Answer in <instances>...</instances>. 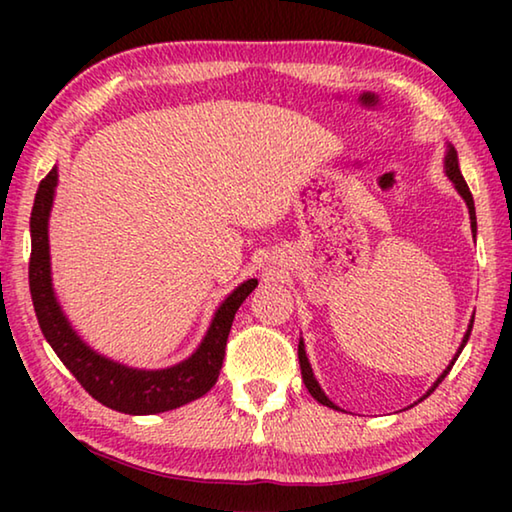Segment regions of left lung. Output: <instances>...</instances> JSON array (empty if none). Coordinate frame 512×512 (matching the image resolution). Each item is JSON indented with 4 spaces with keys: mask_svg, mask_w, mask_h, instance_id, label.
I'll return each mask as SVG.
<instances>
[{
    "mask_svg": "<svg viewBox=\"0 0 512 512\" xmlns=\"http://www.w3.org/2000/svg\"><path fill=\"white\" fill-rule=\"evenodd\" d=\"M58 185V169H51L40 180L36 201L31 210V259H29V289L38 325L47 343L54 348L58 359L72 372L76 381L94 400L108 409L128 415L162 413L178 409L192 400L203 397L216 384L221 370V350L228 341L232 318L241 302L250 293V282L241 284L216 311L205 341L192 357L162 370H140L124 366L97 350H92L60 309L54 287H51L49 262V212L54 205ZM476 230V216H474ZM305 386L314 397V375L305 372Z\"/></svg>",
    "mask_w": 512,
    "mask_h": 512,
    "instance_id": "obj_1",
    "label": "left lung"
}]
</instances>
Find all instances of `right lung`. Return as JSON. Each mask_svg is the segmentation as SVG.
<instances>
[{"mask_svg":"<svg viewBox=\"0 0 512 512\" xmlns=\"http://www.w3.org/2000/svg\"><path fill=\"white\" fill-rule=\"evenodd\" d=\"M445 171H447V176H449V180H452L454 183V187L458 189V194L463 196V201L467 203V210H470V219H474V201H472V194H470V187H467V183L463 180V176H461V169H458V158H456V153L452 151L447 155V160H445ZM470 329H472V325H470ZM467 336L470 334H465V341H463V345L467 343ZM463 345H461V350H463ZM458 357V354H456ZM298 359H300V370H302V379H305V372H311V366H309V359H307V354H305V343L300 341V345H298ZM454 363V361H452ZM449 372V368L443 372V375H440V379H443L445 375ZM311 375H314V372H311ZM438 379V381H440ZM314 400L316 402H320L323 406H329V409H339V406H336L334 402H329L327 400V395L320 391V386H318V381L314 379Z\"/></svg>","mask_w":512,"mask_h":512,"instance_id":"right-lung-1","label":"right lung"}]
</instances>
